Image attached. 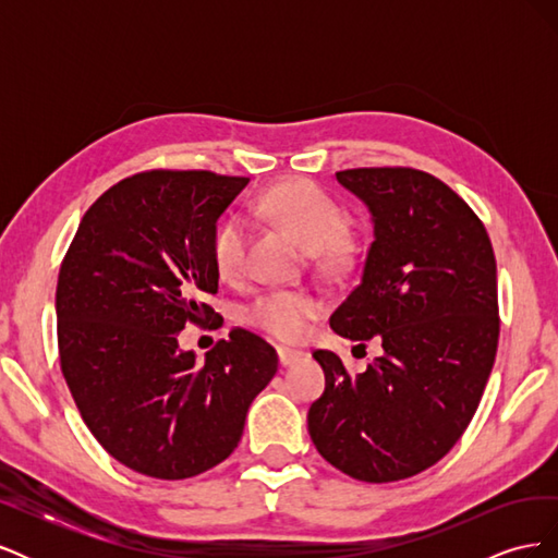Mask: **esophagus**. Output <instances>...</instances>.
<instances>
[{
    "label": "esophagus",
    "instance_id": "1",
    "mask_svg": "<svg viewBox=\"0 0 558 558\" xmlns=\"http://www.w3.org/2000/svg\"><path fill=\"white\" fill-rule=\"evenodd\" d=\"M277 353H279V363H281L283 367H289V365L298 363L300 359H305V356H307L305 351H300V349H291V347H277Z\"/></svg>",
    "mask_w": 558,
    "mask_h": 558
}]
</instances>
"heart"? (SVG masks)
Segmentation results:
<instances>
[{
  "label": "heart",
  "instance_id": "obj_1",
  "mask_svg": "<svg viewBox=\"0 0 558 558\" xmlns=\"http://www.w3.org/2000/svg\"><path fill=\"white\" fill-rule=\"evenodd\" d=\"M256 211L291 230L312 251L314 265L324 272H342L356 260V242L347 230V209L328 191L310 179H289L269 185L256 202ZM248 226L242 216H228L211 232V260L226 281L240 279L246 265ZM324 312L320 300L298 289H269L244 307V320L277 340L305 337L312 320Z\"/></svg>",
  "mask_w": 558,
  "mask_h": 558
}]
</instances>
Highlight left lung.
<instances>
[{"label": "left lung", "mask_w": 558, "mask_h": 558, "mask_svg": "<svg viewBox=\"0 0 558 558\" xmlns=\"http://www.w3.org/2000/svg\"><path fill=\"white\" fill-rule=\"evenodd\" d=\"M373 214L361 283L330 316L353 342L384 353L351 377L316 349L326 391L307 426L318 453L361 482H398L435 465L477 412L496 361L500 318L496 256L463 197L412 167L335 174Z\"/></svg>", "instance_id": "8db88e82"}]
</instances>
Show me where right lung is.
Instances as JSON below:
<instances>
[{"label": "right lung", "mask_w": 558, "mask_h": 558, "mask_svg": "<svg viewBox=\"0 0 558 558\" xmlns=\"http://www.w3.org/2000/svg\"><path fill=\"white\" fill-rule=\"evenodd\" d=\"M248 183L207 170H146L83 214L60 265V367L95 440L156 480H189L238 447L248 404L277 373L263 337L232 328L205 363L179 332L218 314L216 218ZM211 328V327H209Z\"/></svg>", "instance_id": "add662e5"}]
</instances>
